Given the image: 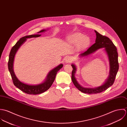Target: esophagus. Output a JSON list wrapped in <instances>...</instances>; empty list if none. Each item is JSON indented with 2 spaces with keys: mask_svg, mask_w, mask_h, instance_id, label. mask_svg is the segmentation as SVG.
<instances>
[{
  "mask_svg": "<svg viewBox=\"0 0 127 127\" xmlns=\"http://www.w3.org/2000/svg\"><path fill=\"white\" fill-rule=\"evenodd\" d=\"M72 60H73L72 58L71 57H70V56H68L66 58V63H70V62H71L72 61Z\"/></svg>",
  "mask_w": 127,
  "mask_h": 127,
  "instance_id": "obj_1",
  "label": "esophagus"
}]
</instances>
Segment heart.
Wrapping results in <instances>:
<instances>
[{
  "instance_id": "b5f03b06",
  "label": "heart",
  "mask_w": 127,
  "mask_h": 127,
  "mask_svg": "<svg viewBox=\"0 0 127 127\" xmlns=\"http://www.w3.org/2000/svg\"><path fill=\"white\" fill-rule=\"evenodd\" d=\"M68 39L71 43L76 45H78L79 47L82 49L86 48L90 44L89 39L85 37L84 34L79 32L72 34L69 37Z\"/></svg>"
}]
</instances>
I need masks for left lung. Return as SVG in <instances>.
Listing matches in <instances>:
<instances>
[{
  "mask_svg": "<svg viewBox=\"0 0 127 127\" xmlns=\"http://www.w3.org/2000/svg\"><path fill=\"white\" fill-rule=\"evenodd\" d=\"M95 32L96 34L95 43L89 48L87 51L80 54L79 56L80 57L87 56L100 49L104 48L108 56L110 70L108 78L101 86L95 88H85L81 86L77 82L75 76L76 71V67L74 64L71 65L73 69L72 73V80L74 84L79 91L87 94H97L106 90L113 84L119 69L118 53L116 47L109 38L102 35L96 30Z\"/></svg>",
  "mask_w": 127,
  "mask_h": 127,
  "instance_id": "1",
  "label": "left lung"
}]
</instances>
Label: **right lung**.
Here are the masks:
<instances>
[{"mask_svg": "<svg viewBox=\"0 0 127 127\" xmlns=\"http://www.w3.org/2000/svg\"><path fill=\"white\" fill-rule=\"evenodd\" d=\"M46 30L44 29L42 30L38 33L43 32L45 31ZM41 35L40 34H35V35H31L28 36H26L21 38L15 44V45L12 48L9 54V60L8 63V69L10 73L11 76L12 77L13 83L15 86H16L17 88L20 89L21 90L23 91L24 92L27 93L28 94L31 95H36L42 93L47 90H48L51 87V85L54 81L55 78L56 74L57 72L63 67V64H60L52 70L50 71V72L48 73L45 80L39 84L37 85H29L24 83L20 81L17 76H16L14 70H13V63L15 54L17 52L20 47L25 42L26 39L31 38H36L40 37Z\"/></svg>", "mask_w": 127, "mask_h": 127, "instance_id": "add662e5", "label": "right lung"}]
</instances>
